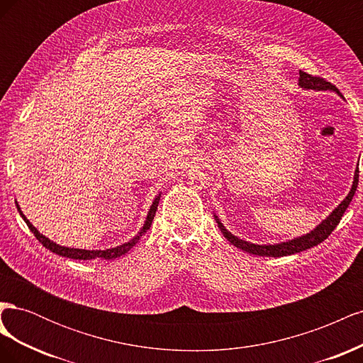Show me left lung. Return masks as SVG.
I'll return each mask as SVG.
<instances>
[{"instance_id":"left-lung-1","label":"left lung","mask_w":363,"mask_h":363,"mask_svg":"<svg viewBox=\"0 0 363 363\" xmlns=\"http://www.w3.org/2000/svg\"><path fill=\"white\" fill-rule=\"evenodd\" d=\"M298 84L303 89H312V91H333L336 94H339V91L336 89V86H333L332 83L325 82L321 77H312L311 74H306L303 71H300V79H298ZM359 183V169H356L354 172V180L353 184H351V189L348 192V195L344 199V201H340V204L335 208V211L328 215L325 219H323V223L318 224L312 232H309L307 235H303L300 238H294L291 240H286V242H280V244H272V245H259V244H252L248 242V240L240 239L235 235H232L228 230L224 227V224L219 221V218L216 215L215 221L221 230L224 238L228 240L230 244H233L235 247L240 248L242 251L250 252V255H256V256H265V257H283V256H291L295 255V252H300L304 250H309L318 244H321L324 239H327L330 236V233L336 228V225L339 224L340 218H342L344 212L347 211V207L350 206L351 200L356 194V188Z\"/></svg>"}]
</instances>
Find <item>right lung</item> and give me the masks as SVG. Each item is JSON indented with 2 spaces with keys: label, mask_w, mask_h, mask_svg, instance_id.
I'll return each mask as SVG.
<instances>
[{
  "label": "right lung",
  "mask_w": 363,
  "mask_h": 363,
  "mask_svg": "<svg viewBox=\"0 0 363 363\" xmlns=\"http://www.w3.org/2000/svg\"><path fill=\"white\" fill-rule=\"evenodd\" d=\"M159 201H160V194L156 195V199L152 200V204L150 206V211L147 213V218H145V223L144 225H142V228L138 232V235L130 239L128 242L123 244V245H118V247H113V248H106V250H82V248H69V247H63V245H59L56 242H52V240H50L47 236H43L42 233H39V230L33 225L28 219L26 218V215L23 213V211H21V207L18 206L16 203V207H18V212L19 215L23 216V219L26 221V224L28 225V228L31 230V233L36 236V239L39 240V242L48 248L50 251L56 252V255L62 256V257H68V259H74V260H91V259H104V260H111V259H116V257H121L123 255H125V252H128L131 248H133L138 242L139 239L142 238V235L147 233V230L151 227L152 224V219H155V215H156V211H157V206H159Z\"/></svg>",
  "instance_id": "add662e5"
}]
</instances>
